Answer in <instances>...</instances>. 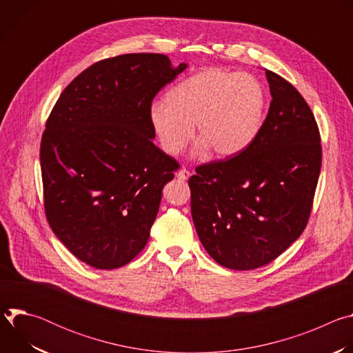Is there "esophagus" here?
Listing matches in <instances>:
<instances>
[{
  "instance_id": "34e87169",
  "label": "esophagus",
  "mask_w": 353,
  "mask_h": 353,
  "mask_svg": "<svg viewBox=\"0 0 353 353\" xmlns=\"http://www.w3.org/2000/svg\"><path fill=\"white\" fill-rule=\"evenodd\" d=\"M176 176H177V179L179 180H188V177L191 176V173L187 170V169H180L177 173H176Z\"/></svg>"
}]
</instances>
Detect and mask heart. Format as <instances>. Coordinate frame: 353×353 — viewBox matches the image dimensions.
Masks as SVG:
<instances>
[{
    "label": "heart",
    "mask_w": 353,
    "mask_h": 353,
    "mask_svg": "<svg viewBox=\"0 0 353 353\" xmlns=\"http://www.w3.org/2000/svg\"><path fill=\"white\" fill-rule=\"evenodd\" d=\"M265 100V90L253 75L210 68L176 85L168 102H155L150 121L168 154L181 152L195 124L215 155L230 157L259 134Z\"/></svg>",
    "instance_id": "b5f03b06"
}]
</instances>
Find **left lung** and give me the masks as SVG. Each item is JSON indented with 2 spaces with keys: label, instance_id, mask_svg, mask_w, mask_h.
<instances>
[{
  "label": "left lung",
  "instance_id": "1",
  "mask_svg": "<svg viewBox=\"0 0 353 353\" xmlns=\"http://www.w3.org/2000/svg\"><path fill=\"white\" fill-rule=\"evenodd\" d=\"M268 114L234 157L195 168L191 216L208 254L237 271L270 264L307 226L321 170V137L299 90L267 70Z\"/></svg>",
  "mask_w": 353,
  "mask_h": 353
}]
</instances>
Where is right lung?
Instances as JSON below:
<instances>
[{
	"label": "right lung",
	"instance_id": "obj_1",
	"mask_svg": "<svg viewBox=\"0 0 353 353\" xmlns=\"http://www.w3.org/2000/svg\"><path fill=\"white\" fill-rule=\"evenodd\" d=\"M185 64L155 53L100 60L63 90L40 142L44 214L71 253L97 270L145 247L179 162L154 142L150 108Z\"/></svg>",
	"mask_w": 353,
	"mask_h": 353
}]
</instances>
